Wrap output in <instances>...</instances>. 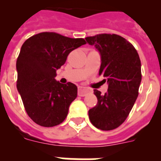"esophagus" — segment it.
Listing matches in <instances>:
<instances>
[{"mask_svg": "<svg viewBox=\"0 0 161 161\" xmlns=\"http://www.w3.org/2000/svg\"><path fill=\"white\" fill-rule=\"evenodd\" d=\"M89 92V90L88 89H85V88L83 87L78 88V96L80 97H85Z\"/></svg>", "mask_w": 161, "mask_h": 161, "instance_id": "obj_1", "label": "esophagus"}]
</instances>
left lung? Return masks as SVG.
Masks as SVG:
<instances>
[{
  "label": "left lung",
  "mask_w": 161,
  "mask_h": 161,
  "mask_svg": "<svg viewBox=\"0 0 161 161\" xmlns=\"http://www.w3.org/2000/svg\"><path fill=\"white\" fill-rule=\"evenodd\" d=\"M85 39L100 52L99 75L108 83L104 95L94 89L97 103L89 110V120L100 130H114L124 123L138 97L142 79L140 59L133 45L120 35L100 34Z\"/></svg>",
  "instance_id": "left-lung-1"
}]
</instances>
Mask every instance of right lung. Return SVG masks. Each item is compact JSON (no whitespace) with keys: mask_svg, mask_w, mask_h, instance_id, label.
I'll return each instance as SVG.
<instances>
[{"mask_svg":"<svg viewBox=\"0 0 161 161\" xmlns=\"http://www.w3.org/2000/svg\"><path fill=\"white\" fill-rule=\"evenodd\" d=\"M86 43L55 32L33 35L22 44L17 59V89L25 111L35 123L52 127L63 123L77 96V87L55 79L72 51Z\"/></svg>","mask_w":161,"mask_h":161,"instance_id":"right-lung-1","label":"right lung"}]
</instances>
